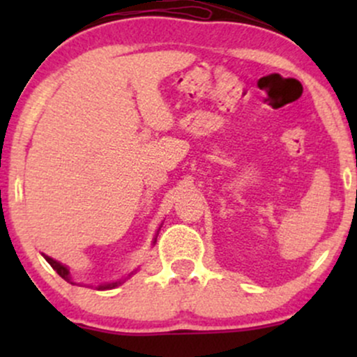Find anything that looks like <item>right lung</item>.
<instances>
[{"label": "right lung", "mask_w": 357, "mask_h": 357, "mask_svg": "<svg viewBox=\"0 0 357 357\" xmlns=\"http://www.w3.org/2000/svg\"><path fill=\"white\" fill-rule=\"evenodd\" d=\"M43 258L48 261V264L52 265V268L55 270V272L59 273V275H60L61 278H63V280H67V282H70V284H73L72 277H70V270L65 267V265H61L60 261L53 260V258H50L48 255H43ZM130 275H132V273H130ZM130 275H129V277H130ZM121 284H122V280H119V282H112V284L99 285V287H97V289H99V290H107V289H114V287H117V285H121Z\"/></svg>", "instance_id": "right-lung-1"}]
</instances>
